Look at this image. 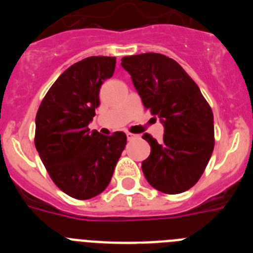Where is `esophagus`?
<instances>
[{
    "label": "esophagus",
    "instance_id": "34e87169",
    "mask_svg": "<svg viewBox=\"0 0 253 253\" xmlns=\"http://www.w3.org/2000/svg\"><path fill=\"white\" fill-rule=\"evenodd\" d=\"M126 137H128V140H133L135 138H138L137 134H133V133H126Z\"/></svg>",
    "mask_w": 253,
    "mask_h": 253
}]
</instances>
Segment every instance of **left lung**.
I'll return each instance as SVG.
<instances>
[{
  "mask_svg": "<svg viewBox=\"0 0 253 253\" xmlns=\"http://www.w3.org/2000/svg\"><path fill=\"white\" fill-rule=\"evenodd\" d=\"M123 68L131 76L143 105L165 126L163 139H146L151 154L142 162L151 186L165 194L184 193L199 181L214 149L211 107L185 69L160 53L124 57Z\"/></svg>",
  "mask_w": 253,
  "mask_h": 253,
  "instance_id": "left-lung-1",
  "label": "left lung"
}]
</instances>
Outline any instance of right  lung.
<instances>
[{"instance_id":"add662e5","label":"right lung","mask_w":253,"mask_h":253,"mask_svg":"<svg viewBox=\"0 0 253 253\" xmlns=\"http://www.w3.org/2000/svg\"><path fill=\"white\" fill-rule=\"evenodd\" d=\"M115 57H88L67 68L49 88L35 118V147L49 176L78 200L99 195L110 184L126 135H102L88 124L99 92L115 71Z\"/></svg>"}]
</instances>
